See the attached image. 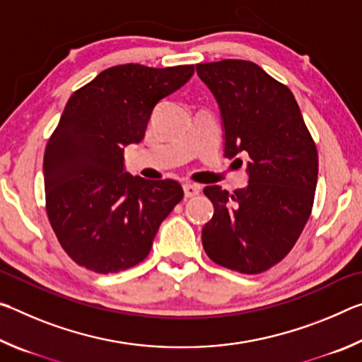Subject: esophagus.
<instances>
[{"instance_id": "esophagus-1", "label": "esophagus", "mask_w": 362, "mask_h": 362, "mask_svg": "<svg viewBox=\"0 0 362 362\" xmlns=\"http://www.w3.org/2000/svg\"><path fill=\"white\" fill-rule=\"evenodd\" d=\"M183 193H185V198H193V196L199 194V187L194 185V183H185L183 185Z\"/></svg>"}]
</instances>
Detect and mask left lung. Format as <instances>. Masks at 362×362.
Returning <instances> with one entry per match:
<instances>
[{
	"instance_id": "8db88e82",
	"label": "left lung",
	"mask_w": 362,
	"mask_h": 362,
	"mask_svg": "<svg viewBox=\"0 0 362 362\" xmlns=\"http://www.w3.org/2000/svg\"><path fill=\"white\" fill-rule=\"evenodd\" d=\"M222 112L225 158L247 155L249 185L206 187L203 247L217 265L259 274L296 246L313 209L317 150L291 89L249 60L198 64Z\"/></svg>"
}]
</instances>
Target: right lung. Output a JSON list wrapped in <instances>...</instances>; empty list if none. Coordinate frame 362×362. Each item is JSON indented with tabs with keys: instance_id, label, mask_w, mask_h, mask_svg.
I'll return each mask as SVG.
<instances>
[{
	"instance_id": "add662e5",
	"label": "right lung",
	"mask_w": 362,
	"mask_h": 362,
	"mask_svg": "<svg viewBox=\"0 0 362 362\" xmlns=\"http://www.w3.org/2000/svg\"><path fill=\"white\" fill-rule=\"evenodd\" d=\"M193 73V65H116L66 102L42 169L49 223L79 267L108 274L137 265L182 201L179 182L126 174L122 151L144 139L156 103Z\"/></svg>"
}]
</instances>
